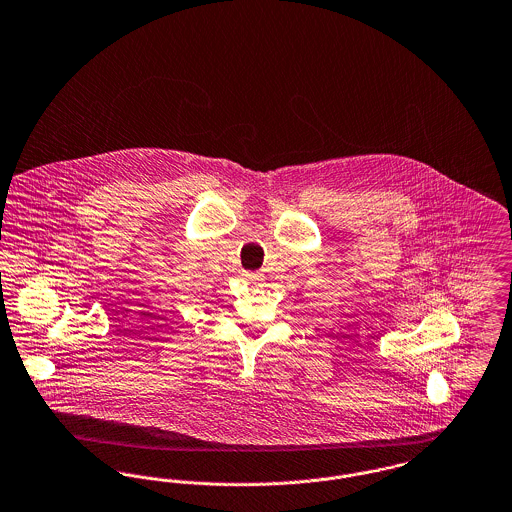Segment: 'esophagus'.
<instances>
[{"mask_svg": "<svg viewBox=\"0 0 512 512\" xmlns=\"http://www.w3.org/2000/svg\"><path fill=\"white\" fill-rule=\"evenodd\" d=\"M243 278L247 282H251V284H257V282L263 280V274H259V272H243Z\"/></svg>", "mask_w": 512, "mask_h": 512, "instance_id": "obj_1", "label": "esophagus"}]
</instances>
